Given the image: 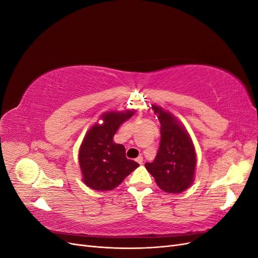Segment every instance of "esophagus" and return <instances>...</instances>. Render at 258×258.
<instances>
[{
	"label": "esophagus",
	"mask_w": 258,
	"mask_h": 258,
	"mask_svg": "<svg viewBox=\"0 0 258 258\" xmlns=\"http://www.w3.org/2000/svg\"><path fill=\"white\" fill-rule=\"evenodd\" d=\"M136 161L138 163H140V165H142V163H143V157H142V156H139V157L136 159Z\"/></svg>",
	"instance_id": "esophagus-1"
}]
</instances>
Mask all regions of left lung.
<instances>
[{"instance_id": "obj_1", "label": "left lung", "mask_w": 258, "mask_h": 258, "mask_svg": "<svg viewBox=\"0 0 258 258\" xmlns=\"http://www.w3.org/2000/svg\"><path fill=\"white\" fill-rule=\"evenodd\" d=\"M160 121V146L153 162L145 168L158 187L169 194H181L192 185L197 156L192 140L184 124L174 115L153 104Z\"/></svg>"}]
</instances>
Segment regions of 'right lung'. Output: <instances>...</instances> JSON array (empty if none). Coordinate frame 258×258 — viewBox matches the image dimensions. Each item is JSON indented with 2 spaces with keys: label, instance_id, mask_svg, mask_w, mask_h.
Wrapping results in <instances>:
<instances>
[{
  "label": "right lung",
  "instance_id": "add662e5",
  "mask_svg": "<svg viewBox=\"0 0 258 258\" xmlns=\"http://www.w3.org/2000/svg\"><path fill=\"white\" fill-rule=\"evenodd\" d=\"M135 110L110 111L100 116L86 132L79 151L83 182L91 189L106 191L116 188L140 165L126 157L122 144L114 142L120 124L135 115Z\"/></svg>",
  "mask_w": 258,
  "mask_h": 258
}]
</instances>
